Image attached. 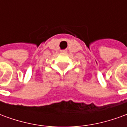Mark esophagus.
Segmentation results:
<instances>
[{
  "label": "esophagus",
  "mask_w": 127,
  "mask_h": 127,
  "mask_svg": "<svg viewBox=\"0 0 127 127\" xmlns=\"http://www.w3.org/2000/svg\"><path fill=\"white\" fill-rule=\"evenodd\" d=\"M61 52H66V51H65V50H62Z\"/></svg>",
  "instance_id": "obj_1"
}]
</instances>
